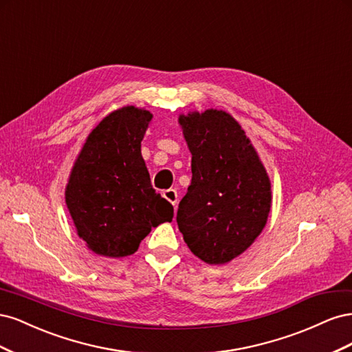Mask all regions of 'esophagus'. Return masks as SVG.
<instances>
[{"instance_id": "obj_1", "label": "esophagus", "mask_w": 352, "mask_h": 352, "mask_svg": "<svg viewBox=\"0 0 352 352\" xmlns=\"http://www.w3.org/2000/svg\"><path fill=\"white\" fill-rule=\"evenodd\" d=\"M163 197H164L167 201L172 202V204H173L175 207L177 206V201H179V198H177L176 189H166L164 192H163Z\"/></svg>"}]
</instances>
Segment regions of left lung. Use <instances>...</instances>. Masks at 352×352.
<instances>
[{"label": "left lung", "mask_w": 352, "mask_h": 352, "mask_svg": "<svg viewBox=\"0 0 352 352\" xmlns=\"http://www.w3.org/2000/svg\"><path fill=\"white\" fill-rule=\"evenodd\" d=\"M192 154V180L176 221L189 250L225 264L247 250L267 221L270 180L239 123L221 110L180 116Z\"/></svg>", "instance_id": "8db88e82"}]
</instances>
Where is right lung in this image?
I'll return each instance as SVG.
<instances>
[{
	"label": "right lung",
	"mask_w": 352,
	"mask_h": 352,
	"mask_svg": "<svg viewBox=\"0 0 352 352\" xmlns=\"http://www.w3.org/2000/svg\"><path fill=\"white\" fill-rule=\"evenodd\" d=\"M153 114L135 107L113 111L89 133L66 188V204L88 247L105 257L133 254L173 206L151 185L141 141Z\"/></svg>",
	"instance_id": "1"
}]
</instances>
